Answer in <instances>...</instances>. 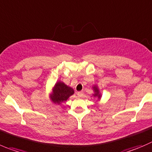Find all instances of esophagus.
<instances>
[{
    "mask_svg": "<svg viewBox=\"0 0 152 152\" xmlns=\"http://www.w3.org/2000/svg\"><path fill=\"white\" fill-rule=\"evenodd\" d=\"M77 94V96L79 97H83V96H84V93H83V91H79V92H77V94Z\"/></svg>",
    "mask_w": 152,
    "mask_h": 152,
    "instance_id": "esophagus-1",
    "label": "esophagus"
}]
</instances>
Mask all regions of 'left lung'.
Segmentation results:
<instances>
[{"mask_svg": "<svg viewBox=\"0 0 152 152\" xmlns=\"http://www.w3.org/2000/svg\"><path fill=\"white\" fill-rule=\"evenodd\" d=\"M93 89H94V94H93L94 97H97L99 99H100V97H101V94H100V91H99V89L98 88H97V86H94L93 87Z\"/></svg>", "mask_w": 152, "mask_h": 152, "instance_id": "1", "label": "left lung"}]
</instances>
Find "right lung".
Returning <instances> with one entry per match:
<instances>
[{
	"label": "right lung",
	"instance_id": "add662e5",
	"mask_svg": "<svg viewBox=\"0 0 152 152\" xmlns=\"http://www.w3.org/2000/svg\"><path fill=\"white\" fill-rule=\"evenodd\" d=\"M74 94V90L72 88L65 85L63 82H58L52 88L50 98L54 103L60 105L66 101L68 98Z\"/></svg>",
	"mask_w": 152,
	"mask_h": 152
}]
</instances>
